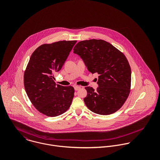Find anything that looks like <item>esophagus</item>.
I'll list each match as a JSON object with an SVG mask.
<instances>
[{"label": "esophagus", "instance_id": "34e87169", "mask_svg": "<svg viewBox=\"0 0 160 160\" xmlns=\"http://www.w3.org/2000/svg\"><path fill=\"white\" fill-rule=\"evenodd\" d=\"M80 89H81L80 86H74V90L75 91H78Z\"/></svg>", "mask_w": 160, "mask_h": 160}]
</instances>
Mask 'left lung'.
<instances>
[{"instance_id":"1","label":"left lung","mask_w":160,"mask_h":160,"mask_svg":"<svg viewBox=\"0 0 160 160\" xmlns=\"http://www.w3.org/2000/svg\"><path fill=\"white\" fill-rule=\"evenodd\" d=\"M73 53L83 60L92 74H99L98 87L88 86L84 101L92 112L112 114L124 103L130 92L131 69L125 55L109 42L101 39L79 42Z\"/></svg>"}]
</instances>
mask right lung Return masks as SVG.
Instances as JSON below:
<instances>
[{
  "label": "right lung",
  "mask_w": 160,
  "mask_h": 160,
  "mask_svg": "<svg viewBox=\"0 0 160 160\" xmlns=\"http://www.w3.org/2000/svg\"><path fill=\"white\" fill-rule=\"evenodd\" d=\"M76 41H63L38 47L31 55L24 74L26 93L41 113L55 117L68 110L74 97L72 86L56 84L53 74L64 65Z\"/></svg>",
  "instance_id": "add662e5"
}]
</instances>
